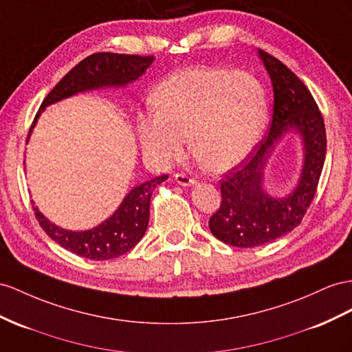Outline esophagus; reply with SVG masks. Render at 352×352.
<instances>
[{
	"mask_svg": "<svg viewBox=\"0 0 352 352\" xmlns=\"http://www.w3.org/2000/svg\"><path fill=\"white\" fill-rule=\"evenodd\" d=\"M174 179L179 186H195L196 184V179L195 178L188 177L186 174H182V173L174 174Z\"/></svg>",
	"mask_w": 352,
	"mask_h": 352,
	"instance_id": "esophagus-1",
	"label": "esophagus"
}]
</instances>
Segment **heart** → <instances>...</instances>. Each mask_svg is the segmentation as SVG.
I'll list each match as a JSON object with an SVG mask.
<instances>
[{"label": "heart", "mask_w": 352, "mask_h": 352, "mask_svg": "<svg viewBox=\"0 0 352 352\" xmlns=\"http://www.w3.org/2000/svg\"><path fill=\"white\" fill-rule=\"evenodd\" d=\"M151 104L138 116L142 151L168 165L182 156L187 132L193 156L210 170H228L247 159L267 114L258 80L221 68L177 71L156 87Z\"/></svg>", "instance_id": "1"}]
</instances>
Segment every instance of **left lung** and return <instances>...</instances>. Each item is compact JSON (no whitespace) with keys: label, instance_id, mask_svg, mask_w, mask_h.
<instances>
[{"label":"left lung","instance_id":"obj_1","mask_svg":"<svg viewBox=\"0 0 352 352\" xmlns=\"http://www.w3.org/2000/svg\"><path fill=\"white\" fill-rule=\"evenodd\" d=\"M272 82L274 114L270 129L257 148L220 182L221 205L210 219V230L224 244L251 248L267 244L299 226L314 201L326 159V128L314 96L290 68L258 50ZM288 131L304 146V165L294 192L285 198L264 192V168L270 155Z\"/></svg>","mask_w":352,"mask_h":352}]
</instances>
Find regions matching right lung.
<instances>
[{
  "label": "right lung",
  "instance_id": "1",
  "mask_svg": "<svg viewBox=\"0 0 352 352\" xmlns=\"http://www.w3.org/2000/svg\"><path fill=\"white\" fill-rule=\"evenodd\" d=\"M155 56L120 55V53L101 52L87 56L77 64L44 98L35 116L30 135L44 108L77 94L102 87H124L146 73ZM28 135V138H30ZM168 175L151 178L133 187L124 196L110 217L96 228L89 230H67L53 224L34 206L35 217L47 235L71 253L90 260H110L123 256L138 244L148 226L150 197L155 188L164 183ZM34 204V201H32Z\"/></svg>",
  "mask_w": 352,
  "mask_h": 352
}]
</instances>
